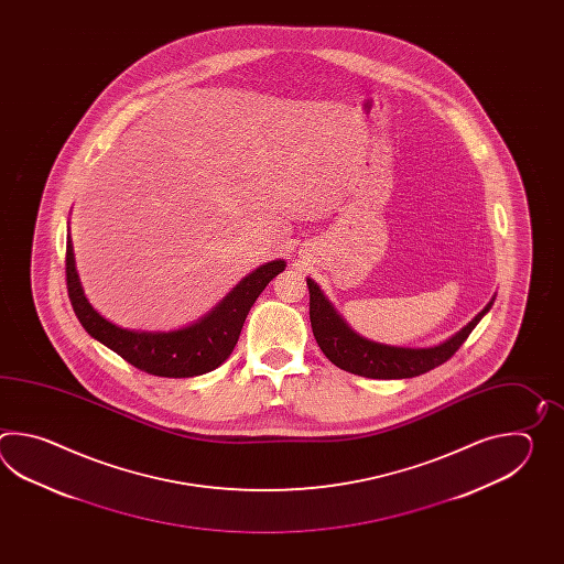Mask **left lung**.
Instances as JSON below:
<instances>
[{
  "mask_svg": "<svg viewBox=\"0 0 564 564\" xmlns=\"http://www.w3.org/2000/svg\"><path fill=\"white\" fill-rule=\"evenodd\" d=\"M306 284L311 292L312 333L326 359L343 371L367 379H411L444 365L466 343L469 333L486 316V312H490L496 300V296H491L484 311L471 318V323L435 347H395L375 343L355 333L312 278H306Z\"/></svg>",
  "mask_w": 564,
  "mask_h": 564,
  "instance_id": "obj_1",
  "label": "left lung"
}]
</instances>
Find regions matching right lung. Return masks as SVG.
I'll list each match as a JSON object with an SVG mask.
<instances>
[{
  "label": "right lung",
  "instance_id": "add662e5",
  "mask_svg": "<svg viewBox=\"0 0 564 564\" xmlns=\"http://www.w3.org/2000/svg\"><path fill=\"white\" fill-rule=\"evenodd\" d=\"M284 268V260L258 265L248 276L241 278L212 311L187 326L175 330H134L110 323L88 302L76 272L70 231L66 238V286L74 314L86 333L131 362L132 367L171 379L205 375L228 359L253 302Z\"/></svg>",
  "mask_w": 564,
  "mask_h": 564
}]
</instances>
